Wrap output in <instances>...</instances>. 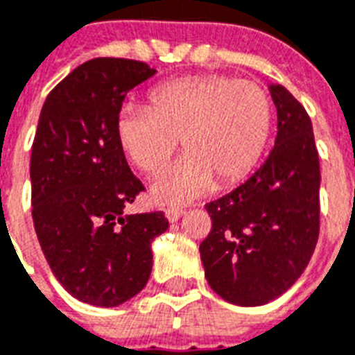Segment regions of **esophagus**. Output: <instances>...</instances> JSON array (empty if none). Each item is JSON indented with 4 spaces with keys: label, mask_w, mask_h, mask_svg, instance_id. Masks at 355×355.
I'll return each instance as SVG.
<instances>
[{
    "label": "esophagus",
    "mask_w": 355,
    "mask_h": 355,
    "mask_svg": "<svg viewBox=\"0 0 355 355\" xmlns=\"http://www.w3.org/2000/svg\"><path fill=\"white\" fill-rule=\"evenodd\" d=\"M182 214H184L182 208H167L166 218L171 221V223H175V221H178L180 218H182Z\"/></svg>",
    "instance_id": "obj_1"
}]
</instances>
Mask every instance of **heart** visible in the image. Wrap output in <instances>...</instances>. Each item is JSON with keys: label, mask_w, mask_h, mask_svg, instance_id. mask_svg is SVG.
I'll list each match as a JSON object with an SVG mask.
<instances>
[{"label": "heart", "mask_w": 355, "mask_h": 355, "mask_svg": "<svg viewBox=\"0 0 355 355\" xmlns=\"http://www.w3.org/2000/svg\"><path fill=\"white\" fill-rule=\"evenodd\" d=\"M272 130L266 91L229 76H186L159 83L147 107L124 105L115 121L119 148L143 173H156L177 148L186 154L150 186L159 205L180 207L218 186H231L257 166Z\"/></svg>", "instance_id": "1"}]
</instances>
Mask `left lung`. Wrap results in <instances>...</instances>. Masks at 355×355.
Wrapping results in <instances>:
<instances>
[{
    "label": "left lung",
    "mask_w": 355,
    "mask_h": 355,
    "mask_svg": "<svg viewBox=\"0 0 355 355\" xmlns=\"http://www.w3.org/2000/svg\"><path fill=\"white\" fill-rule=\"evenodd\" d=\"M268 89L277 110L274 148L245 182L205 207L212 229L199 245L210 288L242 307L268 304L296 283L320 227L311 119L283 85Z\"/></svg>",
    "instance_id": "1"
}]
</instances>
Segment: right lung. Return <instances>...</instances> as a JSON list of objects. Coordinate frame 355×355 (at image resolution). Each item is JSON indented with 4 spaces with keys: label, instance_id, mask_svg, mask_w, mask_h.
<instances>
[{
    "label": "right lung",
    "instance_id": "right-lung-1",
    "mask_svg": "<svg viewBox=\"0 0 355 355\" xmlns=\"http://www.w3.org/2000/svg\"><path fill=\"white\" fill-rule=\"evenodd\" d=\"M156 70L132 59L96 58L59 81L40 110L31 148L35 232L70 296L117 307L147 285L164 212L124 214L143 191L115 135L128 91Z\"/></svg>",
    "mask_w": 355,
    "mask_h": 355
}]
</instances>
